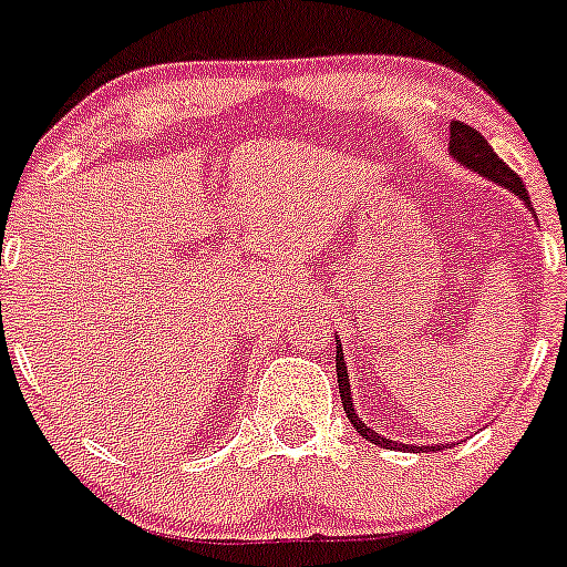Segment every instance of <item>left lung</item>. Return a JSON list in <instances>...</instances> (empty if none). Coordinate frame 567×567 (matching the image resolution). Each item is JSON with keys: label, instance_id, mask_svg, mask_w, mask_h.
Wrapping results in <instances>:
<instances>
[{"label": "left lung", "instance_id": "8db88e82", "mask_svg": "<svg viewBox=\"0 0 567 567\" xmlns=\"http://www.w3.org/2000/svg\"><path fill=\"white\" fill-rule=\"evenodd\" d=\"M447 151H451V156L456 158L458 164H464L467 171L478 173V176L489 178V182H495L498 187L515 193L517 198L526 204V209L534 215V206H532V200H528L526 184L517 178V173L512 171L504 158H498V153L492 151V145L484 140V136L478 134V131L470 128V125H464V123H458V120H453V123H451V147H447ZM336 372H338V389H341L343 411H347L352 427H355V431L361 433L367 442L380 444V447H394V451H414L411 444L391 442V439H385L383 433H378L374 427H369L367 422H363L361 416L355 414V400H352V389H349V372H347V361H343L341 341H338V347H336ZM442 447H444V444H422V447L416 444V451H442Z\"/></svg>", "mask_w": 567, "mask_h": 567}]
</instances>
